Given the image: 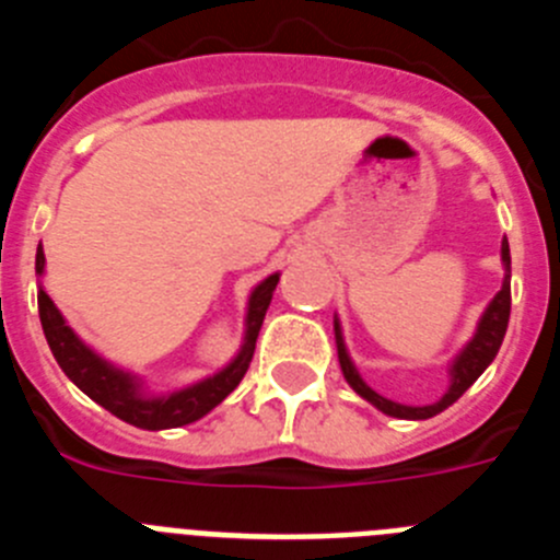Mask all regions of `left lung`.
I'll return each instance as SVG.
<instances>
[{
    "label": "left lung",
    "instance_id": "left-lung-1",
    "mask_svg": "<svg viewBox=\"0 0 560 560\" xmlns=\"http://www.w3.org/2000/svg\"><path fill=\"white\" fill-rule=\"evenodd\" d=\"M502 289L497 291L491 303L485 305L482 316H479L477 330L468 341H465L459 353L454 355L452 364H448V389L440 395L434 404H427V407H409V404H398V400H389L384 395L375 393L370 387L368 381L361 378V373L355 370L353 359L348 353V345H345V334H341V323L339 316H334V334H336V353H339V368L345 381H348L350 387L355 389V395L373 404L378 412L389 415V418H400V420H427L440 415L443 409H448L465 389L471 387L474 381L488 370L493 359H497L499 348H502L504 330H508V319H511V246H508V237L502 241Z\"/></svg>",
    "mask_w": 560,
    "mask_h": 560
}]
</instances>
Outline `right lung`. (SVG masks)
Instances as JSON below:
<instances>
[{"mask_svg":"<svg viewBox=\"0 0 560 560\" xmlns=\"http://www.w3.org/2000/svg\"><path fill=\"white\" fill-rule=\"evenodd\" d=\"M44 266H47V257H44L42 244H38V277L44 275ZM277 283H280V271L260 280L249 291L244 316V341H241L237 353L226 361L224 368L219 373L207 375V378L192 381L187 387L171 389V393H151L140 375L103 359L92 345H86L75 330L69 328V323L63 319L58 305L49 300L44 285H38V316H42L44 336H47V345L56 355L58 368L67 373V378L81 393H86L95 404L108 409L114 418L126 420L131 427L162 432V429H179L201 420L241 384V378L249 370L252 355H255L257 334H260V325H264V316L269 311Z\"/></svg>","mask_w":560,"mask_h":560,"instance_id":"right-lung-1","label":"right lung"}]
</instances>
